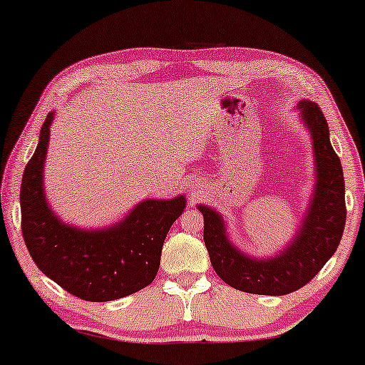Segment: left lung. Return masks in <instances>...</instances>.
Returning <instances> with one entry per match:
<instances>
[{"label":"left lung","mask_w":365,"mask_h":365,"mask_svg":"<svg viewBox=\"0 0 365 365\" xmlns=\"http://www.w3.org/2000/svg\"><path fill=\"white\" fill-rule=\"evenodd\" d=\"M296 110L311 137L314 185L299 225L283 248L271 256L246 253L232 240L227 220L217 208L197 205L203 215V240L215 273L238 291L289 294L309 283L341 243L346 225L341 160L331 145L329 127L319 107L299 101Z\"/></svg>","instance_id":"left-lung-1"}]
</instances>
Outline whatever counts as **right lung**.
<instances>
[{
	"label": "right lung",
	"mask_w": 365,
	"mask_h": 365,
	"mask_svg": "<svg viewBox=\"0 0 365 365\" xmlns=\"http://www.w3.org/2000/svg\"><path fill=\"white\" fill-rule=\"evenodd\" d=\"M54 115V110L49 112L41 127L19 195L21 228L31 258L49 279L84 301L106 302L133 294L155 279L163 241L187 207V198H145L104 228L66 223L51 207L44 188Z\"/></svg>",
	"instance_id": "obj_1"
}]
</instances>
